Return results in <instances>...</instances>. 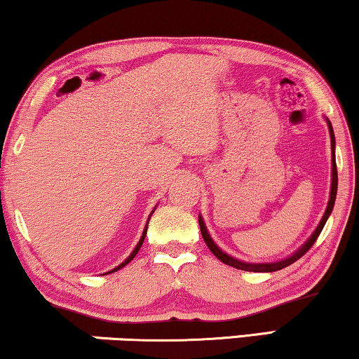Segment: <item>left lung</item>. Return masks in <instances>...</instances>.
I'll return each instance as SVG.
<instances>
[{"mask_svg":"<svg viewBox=\"0 0 359 359\" xmlns=\"http://www.w3.org/2000/svg\"><path fill=\"white\" fill-rule=\"evenodd\" d=\"M328 122V129H330V139H332V191H330V201H328V205H327V210L325 214H323V217L320 220V224H318V227L316 229V232L312 233V237L307 240L306 245H302V248L299 250L292 255V257H289L286 259H283V262H276V263H245V262H240V259H235L232 257H229L227 253H224L222 250H220L217 245L212 242V238H210V235L208 233V229H205L204 225V220L203 217H199V227H201V233H203V238L205 245H208L210 252H212L215 257H217L220 262L229 264V266H233L237 269H243V271H253V273H271V271H278V269H283L289 266V264H292L294 262H297L299 258L304 257L309 250L312 248V245L316 243V240L318 238V235H320L323 225H325L328 215H330L332 209H333V204H335V198H337V188H338V173H337V161H335V135H333V129H332V124L330 121Z\"/></svg>","mask_w":359,"mask_h":359,"instance_id":"obj_1","label":"left lung"}]
</instances>
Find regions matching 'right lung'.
Returning a JSON list of instances; mask_svg holds the SVG:
<instances>
[{"label":"right lung","mask_w":359,"mask_h":359,"mask_svg":"<svg viewBox=\"0 0 359 359\" xmlns=\"http://www.w3.org/2000/svg\"><path fill=\"white\" fill-rule=\"evenodd\" d=\"M150 220V219H149ZM147 225H149V222H147ZM145 235H147V227H145V230H144V233H142V238H140V242L139 243H137V247L134 248V252H132L130 253V257L129 258H127L126 259V262H122V264H119V266H117V268H114V269H112V271H109V273H114V271H117V269H121L122 266H126V264L127 263H130L132 262V259H134V257H135V255L137 253H139V250H140V247H142V243H144V240H145Z\"/></svg>","instance_id":"right-lung-1"}]
</instances>
